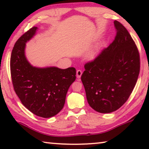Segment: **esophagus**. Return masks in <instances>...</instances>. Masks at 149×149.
<instances>
[{"label": "esophagus", "mask_w": 149, "mask_h": 149, "mask_svg": "<svg viewBox=\"0 0 149 149\" xmlns=\"http://www.w3.org/2000/svg\"><path fill=\"white\" fill-rule=\"evenodd\" d=\"M82 75V71L80 70H77V72H76V75H77V78H80L81 76Z\"/></svg>", "instance_id": "34e87169"}]
</instances>
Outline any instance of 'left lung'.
Returning a JSON list of instances; mask_svg holds the SVG:
<instances>
[{
    "mask_svg": "<svg viewBox=\"0 0 149 149\" xmlns=\"http://www.w3.org/2000/svg\"><path fill=\"white\" fill-rule=\"evenodd\" d=\"M113 42L85 64L81 81L87 102L100 113L116 111L127 101L140 71L137 47L125 27L115 20Z\"/></svg>",
    "mask_w": 149,
    "mask_h": 149,
    "instance_id": "8db88e82",
    "label": "left lung"
}]
</instances>
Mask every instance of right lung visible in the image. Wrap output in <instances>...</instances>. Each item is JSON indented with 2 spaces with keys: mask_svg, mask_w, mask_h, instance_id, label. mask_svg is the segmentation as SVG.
<instances>
[{
  "mask_svg": "<svg viewBox=\"0 0 149 149\" xmlns=\"http://www.w3.org/2000/svg\"><path fill=\"white\" fill-rule=\"evenodd\" d=\"M33 27L17 39L10 57L14 89L25 107L42 118L56 115L63 107L70 85L75 80L74 68L34 67L25 55L26 43L36 33Z\"/></svg>",
  "mask_w": 149,
  "mask_h": 149,
  "instance_id": "obj_1",
  "label": "right lung"
}]
</instances>
